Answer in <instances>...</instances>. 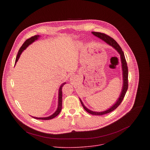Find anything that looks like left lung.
Returning <instances> with one entry per match:
<instances>
[{"label": "left lung", "mask_w": 150, "mask_h": 150, "mask_svg": "<svg viewBox=\"0 0 150 150\" xmlns=\"http://www.w3.org/2000/svg\"><path fill=\"white\" fill-rule=\"evenodd\" d=\"M92 33L95 36L97 37L98 38H100V39H101L102 40L105 41L107 44H108L110 46L113 47L115 50H117V52L120 55V60H121L122 68V71H123V72H122L123 73L122 74V75H123V87H122V92H121L119 98L117 99V101L115 103V104H114L111 107L110 109H108L105 111L101 112H97L91 111V110H89L88 109H87L86 107L84 105L82 100L79 98V100L81 101V103L83 108V109L86 110L88 113H89L90 114L93 115H105L107 113H110L112 111H113L114 110H115L117 108V107L120 104L122 100H123L126 94V93L128 88V68H127V63H126V61L125 59L124 53L122 51L120 46L118 45L117 42L113 38L110 37V36H109L108 35H106L105 34L101 33L92 32Z\"/></svg>", "instance_id": "8db88e82"}]
</instances>
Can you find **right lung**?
<instances>
[{"label": "right lung", "mask_w": 150, "mask_h": 150, "mask_svg": "<svg viewBox=\"0 0 150 150\" xmlns=\"http://www.w3.org/2000/svg\"><path fill=\"white\" fill-rule=\"evenodd\" d=\"M40 35H34V36H33L31 37V38L27 39L24 42V44L22 45V46L21 47V48L19 49V51H18V54L16 56V60H15V64L16 63L18 62L19 57H20V55L21 54V53H22V52L29 46L31 44H32L33 42L34 41H35V40H37L38 38H39ZM66 83V82H63L61 85L60 87L59 88V97H58V106H57V109L56 110V111L51 116H49V117H33H33L35 118V119H40V120H50V119H52L55 117H56L59 114V113L60 112L61 110H62V88L63 87V86L64 85H65Z\"/></svg>", "instance_id": "add662e5"}]
</instances>
